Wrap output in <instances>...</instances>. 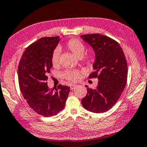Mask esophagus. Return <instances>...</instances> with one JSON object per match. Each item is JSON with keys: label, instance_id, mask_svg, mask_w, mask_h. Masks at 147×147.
I'll return each mask as SVG.
<instances>
[{"label": "esophagus", "instance_id": "esophagus-1", "mask_svg": "<svg viewBox=\"0 0 147 147\" xmlns=\"http://www.w3.org/2000/svg\"><path fill=\"white\" fill-rule=\"evenodd\" d=\"M77 87V85L76 84H71L70 86V90H74V89H75V88H76Z\"/></svg>", "mask_w": 147, "mask_h": 147}]
</instances>
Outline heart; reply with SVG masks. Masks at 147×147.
<instances>
[{"mask_svg":"<svg viewBox=\"0 0 147 147\" xmlns=\"http://www.w3.org/2000/svg\"><path fill=\"white\" fill-rule=\"evenodd\" d=\"M66 47L68 51H70L75 56L81 58L84 55L85 51V46L81 41L78 40L71 39L69 40L66 44ZM59 49H55L52 52L51 56V63L53 66H57L59 62ZM86 61L90 63L92 61L91 56H88L85 59ZM80 73L76 70H66L63 73V77L66 79L71 81H77L80 78Z\"/></svg>","mask_w":147,"mask_h":147,"instance_id":"heart-1","label":"heart"}]
</instances>
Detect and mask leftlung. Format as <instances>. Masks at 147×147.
<instances>
[{
    "label": "left lung",
    "mask_w": 147,
    "mask_h": 147,
    "mask_svg": "<svg viewBox=\"0 0 147 147\" xmlns=\"http://www.w3.org/2000/svg\"><path fill=\"white\" fill-rule=\"evenodd\" d=\"M81 38L95 54L94 71L89 78L98 80L96 89L87 88L88 93L81 103L89 111L104 113L117 103L125 87L128 68L125 55L117 41L105 35L84 34Z\"/></svg>",
    "instance_id": "obj_1"
}]
</instances>
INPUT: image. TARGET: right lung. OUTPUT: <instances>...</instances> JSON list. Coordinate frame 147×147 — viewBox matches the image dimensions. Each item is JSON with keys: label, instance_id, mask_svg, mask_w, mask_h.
Listing matches in <instances>:
<instances>
[{"label": "right lung", "instance_id": "1", "mask_svg": "<svg viewBox=\"0 0 147 147\" xmlns=\"http://www.w3.org/2000/svg\"><path fill=\"white\" fill-rule=\"evenodd\" d=\"M59 36L43 37L24 52L19 63V86L29 107L44 117L56 115L64 109L70 87L59 84L49 89L47 81L52 67L51 56Z\"/></svg>", "mask_w": 147, "mask_h": 147}]
</instances>
